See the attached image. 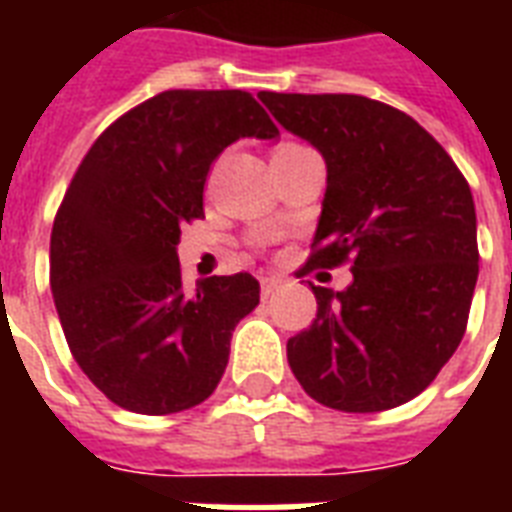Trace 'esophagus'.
Wrapping results in <instances>:
<instances>
[{
  "mask_svg": "<svg viewBox=\"0 0 512 512\" xmlns=\"http://www.w3.org/2000/svg\"><path fill=\"white\" fill-rule=\"evenodd\" d=\"M279 287H281L279 276H263V279H260V295L263 297L273 295Z\"/></svg>",
  "mask_w": 512,
  "mask_h": 512,
  "instance_id": "34e87169",
  "label": "esophagus"
}]
</instances>
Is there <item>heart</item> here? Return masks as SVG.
I'll return each instance as SVG.
<instances>
[{
    "label": "heart",
    "instance_id": "obj_1",
    "mask_svg": "<svg viewBox=\"0 0 512 512\" xmlns=\"http://www.w3.org/2000/svg\"><path fill=\"white\" fill-rule=\"evenodd\" d=\"M284 146H289V143H284Z\"/></svg>",
    "mask_w": 512,
    "mask_h": 512
}]
</instances>
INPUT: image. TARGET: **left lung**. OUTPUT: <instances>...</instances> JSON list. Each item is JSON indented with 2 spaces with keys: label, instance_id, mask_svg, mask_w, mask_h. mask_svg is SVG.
<instances>
[{
  "label": "left lung",
  "instance_id": "8db88e82",
  "mask_svg": "<svg viewBox=\"0 0 512 512\" xmlns=\"http://www.w3.org/2000/svg\"><path fill=\"white\" fill-rule=\"evenodd\" d=\"M284 130L327 162L311 257L297 271L350 263L353 281L313 287L319 311L287 358L311 398L382 412L420 396L468 327L478 279L468 180L428 130L364 95L260 92Z\"/></svg>",
  "mask_w": 512,
  "mask_h": 512
}]
</instances>
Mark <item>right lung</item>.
I'll list each match as a JSON object with an SVG mask.
<instances>
[{
    "instance_id": "right-lung-1",
    "label": "right lung",
    "mask_w": 512,
    "mask_h": 512,
    "mask_svg": "<svg viewBox=\"0 0 512 512\" xmlns=\"http://www.w3.org/2000/svg\"><path fill=\"white\" fill-rule=\"evenodd\" d=\"M279 127L244 90H167L103 130L60 201L50 287L71 356L116 406L172 414L212 396L231 335L260 303L249 273L183 289L180 228L204 217L209 167Z\"/></svg>"
}]
</instances>
